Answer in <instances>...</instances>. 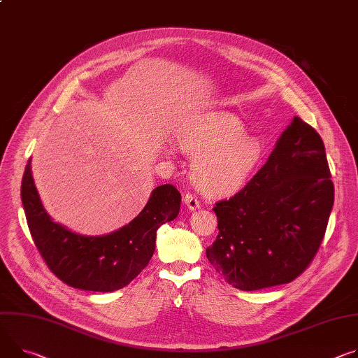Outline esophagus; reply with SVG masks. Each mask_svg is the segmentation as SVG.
Here are the masks:
<instances>
[{
    "label": "esophagus",
    "instance_id": "34e87169",
    "mask_svg": "<svg viewBox=\"0 0 358 358\" xmlns=\"http://www.w3.org/2000/svg\"><path fill=\"white\" fill-rule=\"evenodd\" d=\"M184 204L188 207V210H192V211L201 207L200 200H199L197 197H194L192 194H185V197H184Z\"/></svg>",
    "mask_w": 358,
    "mask_h": 358
}]
</instances>
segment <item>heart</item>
Returning <instances> with one entry per match:
<instances>
[{
	"mask_svg": "<svg viewBox=\"0 0 358 358\" xmlns=\"http://www.w3.org/2000/svg\"><path fill=\"white\" fill-rule=\"evenodd\" d=\"M176 137L180 147L194 157V182L210 196L238 191L263 155L259 140L244 134L240 120L222 111L184 118L176 128Z\"/></svg>",
	"mask_w": 358,
	"mask_h": 358,
	"instance_id": "b5f03b06",
	"label": "heart"
}]
</instances>
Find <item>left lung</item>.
Listing matches in <instances>:
<instances>
[{
  "instance_id": "left-lung-1",
  "label": "left lung",
  "mask_w": 358,
  "mask_h": 358,
  "mask_svg": "<svg viewBox=\"0 0 358 358\" xmlns=\"http://www.w3.org/2000/svg\"><path fill=\"white\" fill-rule=\"evenodd\" d=\"M326 148L294 117L264 167L213 208L218 236L206 254L233 287L254 291L297 278L320 248L334 204Z\"/></svg>"
}]
</instances>
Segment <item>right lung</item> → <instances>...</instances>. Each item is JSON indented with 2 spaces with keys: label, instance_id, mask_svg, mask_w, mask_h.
Returning a JSON list of instances; mask_svg holds the SVG:
<instances>
[{
  "label": "right lung",
  "instance_id": "add662e5",
  "mask_svg": "<svg viewBox=\"0 0 358 358\" xmlns=\"http://www.w3.org/2000/svg\"><path fill=\"white\" fill-rule=\"evenodd\" d=\"M21 200L32 240L50 270L74 288L110 292L131 282L148 266L157 230L178 215L181 194L171 184L155 187L133 221L104 236H83L48 215L28 159Z\"/></svg>",
  "mask_w": 358,
  "mask_h": 358
}]
</instances>
